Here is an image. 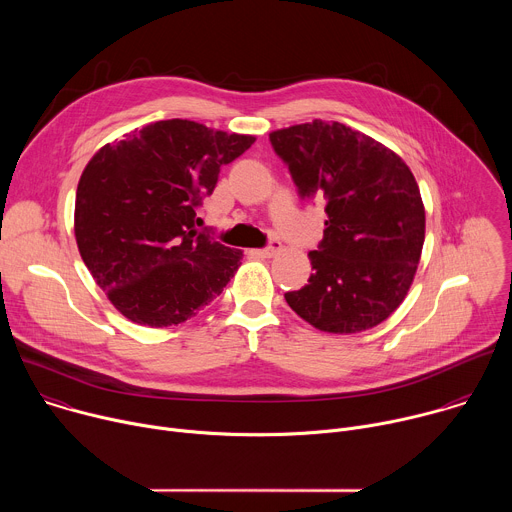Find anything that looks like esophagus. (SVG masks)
<instances>
[{"mask_svg":"<svg viewBox=\"0 0 512 512\" xmlns=\"http://www.w3.org/2000/svg\"><path fill=\"white\" fill-rule=\"evenodd\" d=\"M279 251H281V243H279V241H271L265 249H257L255 255H259V257H273V255H277Z\"/></svg>","mask_w":512,"mask_h":512,"instance_id":"esophagus-1","label":"esophagus"}]
</instances>
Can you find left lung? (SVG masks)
Segmentation results:
<instances>
[{
  "label": "left lung",
  "instance_id": "1",
  "mask_svg": "<svg viewBox=\"0 0 512 512\" xmlns=\"http://www.w3.org/2000/svg\"><path fill=\"white\" fill-rule=\"evenodd\" d=\"M302 198L324 196L314 273L285 302L314 328L354 334L387 320L413 283L425 208L409 166L377 139L314 119L269 133Z\"/></svg>",
  "mask_w": 512,
  "mask_h": 512
}]
</instances>
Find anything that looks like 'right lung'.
<instances>
[{"label": "right lung", "instance_id": "add662e5", "mask_svg": "<svg viewBox=\"0 0 512 512\" xmlns=\"http://www.w3.org/2000/svg\"><path fill=\"white\" fill-rule=\"evenodd\" d=\"M253 135L156 121L103 145L77 188L79 253L131 322L176 326L223 294L243 251L198 233V206Z\"/></svg>", "mask_w": 512, "mask_h": 512}]
</instances>
